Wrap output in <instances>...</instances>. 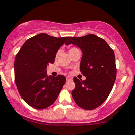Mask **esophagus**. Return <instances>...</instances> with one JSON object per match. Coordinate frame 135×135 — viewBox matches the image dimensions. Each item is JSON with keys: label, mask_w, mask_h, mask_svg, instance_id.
Here are the masks:
<instances>
[{"label": "esophagus", "mask_w": 135, "mask_h": 135, "mask_svg": "<svg viewBox=\"0 0 135 135\" xmlns=\"http://www.w3.org/2000/svg\"><path fill=\"white\" fill-rule=\"evenodd\" d=\"M72 78L70 77V76H66V81H70V80H72Z\"/></svg>", "instance_id": "obj_1"}]
</instances>
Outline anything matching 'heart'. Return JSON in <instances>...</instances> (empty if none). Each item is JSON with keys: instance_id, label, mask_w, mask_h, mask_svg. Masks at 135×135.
Returning a JSON list of instances; mask_svg holds the SVG:
<instances>
[{"instance_id": "obj_1", "label": "heart", "mask_w": 135, "mask_h": 135, "mask_svg": "<svg viewBox=\"0 0 135 135\" xmlns=\"http://www.w3.org/2000/svg\"><path fill=\"white\" fill-rule=\"evenodd\" d=\"M78 50L76 47H70V48L69 49V52H70V51H74V50ZM57 55H58V52H57Z\"/></svg>"}]
</instances>
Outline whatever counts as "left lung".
<instances>
[{"mask_svg": "<svg viewBox=\"0 0 135 135\" xmlns=\"http://www.w3.org/2000/svg\"><path fill=\"white\" fill-rule=\"evenodd\" d=\"M70 44L82 51L80 69L86 77L85 80L74 78L73 99L83 109L93 110L107 100L114 86L116 78L114 52L104 39L92 34L69 37L65 44Z\"/></svg>", "mask_w": 135, "mask_h": 135, "instance_id": "8db88e82", "label": "left lung"}]
</instances>
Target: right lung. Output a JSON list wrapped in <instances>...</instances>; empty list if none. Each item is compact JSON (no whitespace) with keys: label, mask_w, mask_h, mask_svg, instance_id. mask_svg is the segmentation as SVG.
Here are the masks:
<instances>
[{"label":"right lung","mask_w":135,"mask_h":135,"mask_svg":"<svg viewBox=\"0 0 135 135\" xmlns=\"http://www.w3.org/2000/svg\"><path fill=\"white\" fill-rule=\"evenodd\" d=\"M69 37L56 38L40 33L28 39L16 56L15 82L22 99L31 107L42 110L56 100L66 81L62 75H47L58 50Z\"/></svg>","instance_id":"add662e5"}]
</instances>
